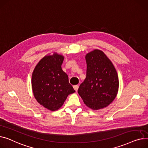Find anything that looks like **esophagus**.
<instances>
[{
	"instance_id": "34e87169",
	"label": "esophagus",
	"mask_w": 148,
	"mask_h": 148,
	"mask_svg": "<svg viewBox=\"0 0 148 148\" xmlns=\"http://www.w3.org/2000/svg\"><path fill=\"white\" fill-rule=\"evenodd\" d=\"M78 88H79V86H78V85H74V86H73V88H74V90H75L76 91H77Z\"/></svg>"
}]
</instances>
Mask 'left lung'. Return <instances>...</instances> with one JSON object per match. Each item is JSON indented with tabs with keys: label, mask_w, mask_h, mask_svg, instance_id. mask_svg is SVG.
Wrapping results in <instances>:
<instances>
[{
	"label": "left lung",
	"mask_w": 148,
	"mask_h": 148,
	"mask_svg": "<svg viewBox=\"0 0 148 148\" xmlns=\"http://www.w3.org/2000/svg\"><path fill=\"white\" fill-rule=\"evenodd\" d=\"M86 76L77 92L92 110L106 108L116 98L119 79L116 69L103 52L94 49L85 56Z\"/></svg>",
	"instance_id": "obj_1"
}]
</instances>
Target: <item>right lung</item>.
<instances>
[{"label": "right lung", "mask_w": 148, "mask_h": 148, "mask_svg": "<svg viewBox=\"0 0 148 148\" xmlns=\"http://www.w3.org/2000/svg\"><path fill=\"white\" fill-rule=\"evenodd\" d=\"M64 58L57 53L47 55L39 61L32 73L34 97L40 105L51 111L60 109L68 95L75 92L62 69Z\"/></svg>", "instance_id": "1"}]
</instances>
